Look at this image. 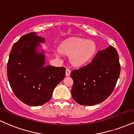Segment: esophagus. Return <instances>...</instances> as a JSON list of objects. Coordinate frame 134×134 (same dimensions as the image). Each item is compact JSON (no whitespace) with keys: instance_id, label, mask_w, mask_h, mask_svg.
Segmentation results:
<instances>
[{"instance_id":"obj_1","label":"esophagus","mask_w":134,"mask_h":134,"mask_svg":"<svg viewBox=\"0 0 134 134\" xmlns=\"http://www.w3.org/2000/svg\"><path fill=\"white\" fill-rule=\"evenodd\" d=\"M70 73H71V71H70V69H66V70H65V75H66V76H70Z\"/></svg>"}]
</instances>
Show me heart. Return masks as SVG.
<instances>
[{
	"label": "heart",
	"mask_w": 134,
	"mask_h": 134,
	"mask_svg": "<svg viewBox=\"0 0 134 134\" xmlns=\"http://www.w3.org/2000/svg\"><path fill=\"white\" fill-rule=\"evenodd\" d=\"M96 43L91 40L82 38H72L64 42L60 46L62 53L70 55V62L74 66H80L88 62L96 53ZM60 56L62 53L57 52Z\"/></svg>",
	"instance_id": "1"
}]
</instances>
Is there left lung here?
Returning a JSON list of instances; mask_svg holds the SVG:
<instances>
[{
    "label": "left lung",
    "instance_id": "8db88e82",
    "mask_svg": "<svg viewBox=\"0 0 134 134\" xmlns=\"http://www.w3.org/2000/svg\"><path fill=\"white\" fill-rule=\"evenodd\" d=\"M120 72L119 55L115 48L109 46L98 51L89 64L71 72L74 100L82 105L102 102L113 92Z\"/></svg>",
    "mask_w": 134,
    "mask_h": 134
}]
</instances>
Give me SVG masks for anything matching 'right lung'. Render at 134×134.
I'll use <instances>...</instances> for the list:
<instances>
[{
	"label": "right lung",
	"mask_w": 134,
	"mask_h": 134,
	"mask_svg": "<svg viewBox=\"0 0 134 134\" xmlns=\"http://www.w3.org/2000/svg\"><path fill=\"white\" fill-rule=\"evenodd\" d=\"M46 40L36 32L23 35L11 50L7 77L13 92L24 104L39 106L50 100L53 91L64 79L65 69L45 65Z\"/></svg>",
	"instance_id": "right-lung-1"
}]
</instances>
